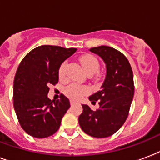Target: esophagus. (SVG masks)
Returning a JSON list of instances; mask_svg holds the SVG:
<instances>
[{
  "mask_svg": "<svg viewBox=\"0 0 160 160\" xmlns=\"http://www.w3.org/2000/svg\"><path fill=\"white\" fill-rule=\"evenodd\" d=\"M70 104H71L72 106H73V105L76 104V102H74L73 100H71V101H70Z\"/></svg>",
  "mask_w": 160,
  "mask_h": 160,
  "instance_id": "obj_1",
  "label": "esophagus"
}]
</instances>
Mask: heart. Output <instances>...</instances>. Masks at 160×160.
<instances>
[{
	"mask_svg": "<svg viewBox=\"0 0 160 160\" xmlns=\"http://www.w3.org/2000/svg\"><path fill=\"white\" fill-rule=\"evenodd\" d=\"M79 61L87 74L95 73L99 68L98 61L92 55L87 54V55L82 56ZM67 66H68V62H63L59 67L58 75H59L60 78H64L66 76ZM88 92V89L86 87L79 86L78 84H71L68 87H67L65 89V93L67 96L73 100H78L81 98L83 95L87 94Z\"/></svg>",
	"mask_w": 160,
	"mask_h": 160,
	"instance_id": "b5f03b06",
	"label": "heart"
}]
</instances>
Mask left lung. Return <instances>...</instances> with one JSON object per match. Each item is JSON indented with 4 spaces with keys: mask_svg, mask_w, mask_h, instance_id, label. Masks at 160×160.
<instances>
[{
    "mask_svg": "<svg viewBox=\"0 0 160 160\" xmlns=\"http://www.w3.org/2000/svg\"><path fill=\"white\" fill-rule=\"evenodd\" d=\"M106 64V78L100 91L89 97L99 108L93 111L82 104L78 122L83 132L94 138H107L122 127L127 119L134 94L133 71L129 62L119 51L108 46L89 49Z\"/></svg>",
    "mask_w": 160,
    "mask_h": 160,
    "instance_id": "1",
    "label": "left lung"
}]
</instances>
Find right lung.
Listing matches in <instances>:
<instances>
[{
  "label": "right lung",
  "instance_id": "add662e5",
  "mask_svg": "<svg viewBox=\"0 0 160 160\" xmlns=\"http://www.w3.org/2000/svg\"><path fill=\"white\" fill-rule=\"evenodd\" d=\"M77 48L42 45L27 53L20 63L13 84V105L21 127L29 135L43 138L58 130L70 108L63 94L51 100L49 87L58 82V70Z\"/></svg>",
  "mask_w": 160,
  "mask_h": 160
}]
</instances>
